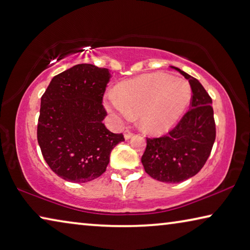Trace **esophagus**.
Segmentation results:
<instances>
[{
    "mask_svg": "<svg viewBox=\"0 0 250 250\" xmlns=\"http://www.w3.org/2000/svg\"><path fill=\"white\" fill-rule=\"evenodd\" d=\"M133 136V132L131 131V130H129V129H125V138L126 140L128 139H130V138H131Z\"/></svg>",
    "mask_w": 250,
    "mask_h": 250,
    "instance_id": "1",
    "label": "esophagus"
}]
</instances>
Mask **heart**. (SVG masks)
<instances>
[{"mask_svg": "<svg viewBox=\"0 0 250 250\" xmlns=\"http://www.w3.org/2000/svg\"><path fill=\"white\" fill-rule=\"evenodd\" d=\"M191 92L187 83L172 75L157 73L125 81L109 94L108 108L122 118L139 113L146 131L161 133L176 124L187 108Z\"/></svg>", "mask_w": 250, "mask_h": 250, "instance_id": "b5f03b06", "label": "heart"}]
</instances>
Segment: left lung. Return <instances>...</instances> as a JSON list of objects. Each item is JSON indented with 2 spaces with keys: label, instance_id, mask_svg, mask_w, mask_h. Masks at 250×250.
I'll return each mask as SVG.
<instances>
[{
  "label": "left lung",
  "instance_id": "left-lung-1",
  "mask_svg": "<svg viewBox=\"0 0 250 250\" xmlns=\"http://www.w3.org/2000/svg\"><path fill=\"white\" fill-rule=\"evenodd\" d=\"M191 88L190 108L167 134L146 138L141 162L153 179L178 184L200 171L216 139L212 100L201 83L176 68Z\"/></svg>",
  "mask_w": 250,
  "mask_h": 250
}]
</instances>
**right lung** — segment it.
Listing matches in <instances>:
<instances>
[{
    "label": "right lung",
    "mask_w": 250,
    "mask_h": 250,
    "mask_svg": "<svg viewBox=\"0 0 250 250\" xmlns=\"http://www.w3.org/2000/svg\"><path fill=\"white\" fill-rule=\"evenodd\" d=\"M111 74L93 64H77L55 75L41 98L38 142L54 173L71 182L100 177L110 153L124 134L113 133L102 120V101Z\"/></svg>",
    "instance_id": "right-lung-1"
}]
</instances>
